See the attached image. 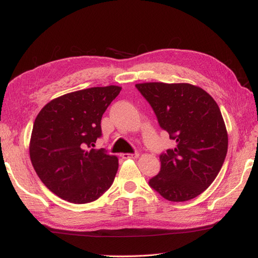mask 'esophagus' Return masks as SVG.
I'll return each instance as SVG.
<instances>
[{"mask_svg": "<svg viewBox=\"0 0 258 258\" xmlns=\"http://www.w3.org/2000/svg\"><path fill=\"white\" fill-rule=\"evenodd\" d=\"M125 160H128V158H138L140 156L139 153H134V154H128V153H124V154L120 155Z\"/></svg>", "mask_w": 258, "mask_h": 258, "instance_id": "34e87169", "label": "esophagus"}]
</instances>
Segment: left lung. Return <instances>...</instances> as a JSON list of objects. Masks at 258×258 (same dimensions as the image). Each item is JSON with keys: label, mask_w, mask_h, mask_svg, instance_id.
<instances>
[{"label": "left lung", "mask_w": 258, "mask_h": 258, "mask_svg": "<svg viewBox=\"0 0 258 258\" xmlns=\"http://www.w3.org/2000/svg\"><path fill=\"white\" fill-rule=\"evenodd\" d=\"M176 142L160 156L161 171L150 186L164 199L185 202L202 194L225 161L228 135L217 103L200 86L147 82L135 85Z\"/></svg>", "instance_id": "left-lung-1"}]
</instances>
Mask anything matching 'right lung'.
I'll use <instances>...</instances> for the list:
<instances>
[{
    "label": "right lung",
    "mask_w": 258,
    "mask_h": 258,
    "mask_svg": "<svg viewBox=\"0 0 258 258\" xmlns=\"http://www.w3.org/2000/svg\"><path fill=\"white\" fill-rule=\"evenodd\" d=\"M122 87L97 86L48 102L34 120L30 157L37 176L54 194L74 204L97 200L111 187L118 158L94 150L101 119Z\"/></svg>",
    "instance_id": "1"
}]
</instances>
